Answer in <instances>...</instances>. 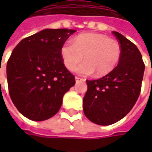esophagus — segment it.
Returning <instances> with one entry per match:
<instances>
[{"mask_svg":"<svg viewBox=\"0 0 152 152\" xmlns=\"http://www.w3.org/2000/svg\"><path fill=\"white\" fill-rule=\"evenodd\" d=\"M75 80H76V82L78 83V82H82V81H85V79H82V78H79V77H75Z\"/></svg>","mask_w":152,"mask_h":152,"instance_id":"1","label":"esophagus"}]
</instances>
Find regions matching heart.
Here are the masks:
<instances>
[{
  "instance_id": "heart-1",
  "label": "heart",
  "mask_w": 152,
  "mask_h": 152,
  "mask_svg": "<svg viewBox=\"0 0 152 152\" xmlns=\"http://www.w3.org/2000/svg\"><path fill=\"white\" fill-rule=\"evenodd\" d=\"M121 54L119 43L101 34H80L73 39V42L67 41L61 50L67 69L73 70L84 56L85 61L76 67V71L84 75L95 72L98 77L111 73L118 66Z\"/></svg>"
}]
</instances>
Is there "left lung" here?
<instances>
[{"instance_id":"8db88e82","label":"left lung","mask_w":152,"mask_h":152,"mask_svg":"<svg viewBox=\"0 0 152 152\" xmlns=\"http://www.w3.org/2000/svg\"><path fill=\"white\" fill-rule=\"evenodd\" d=\"M121 45L118 66L99 79L86 80L84 113L92 123L110 125L130 112L140 94L145 63L137 46L118 32H113Z\"/></svg>"}]
</instances>
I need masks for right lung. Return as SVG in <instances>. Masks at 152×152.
Segmentation results:
<instances>
[{"mask_svg": "<svg viewBox=\"0 0 152 152\" xmlns=\"http://www.w3.org/2000/svg\"><path fill=\"white\" fill-rule=\"evenodd\" d=\"M73 29H44L22 39L7 64L10 97L24 117L43 121L57 113L62 97L75 85L61 55Z\"/></svg>", "mask_w": 152, "mask_h": 152, "instance_id": "add662e5", "label": "right lung"}]
</instances>
